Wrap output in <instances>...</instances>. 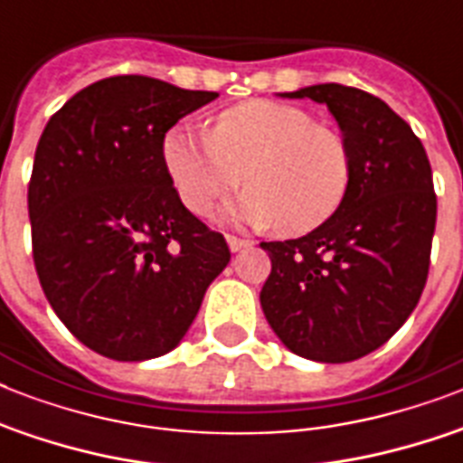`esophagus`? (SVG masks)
<instances>
[{"label": "esophagus", "instance_id": "obj_1", "mask_svg": "<svg viewBox=\"0 0 463 463\" xmlns=\"http://www.w3.org/2000/svg\"><path fill=\"white\" fill-rule=\"evenodd\" d=\"M228 247H231V252H240V250L252 247V242L245 238H238V235H228Z\"/></svg>", "mask_w": 463, "mask_h": 463}]
</instances>
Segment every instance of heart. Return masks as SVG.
<instances>
[{"label": "heart", "mask_w": 463, "mask_h": 463, "mask_svg": "<svg viewBox=\"0 0 463 463\" xmlns=\"http://www.w3.org/2000/svg\"><path fill=\"white\" fill-rule=\"evenodd\" d=\"M163 165L184 209L209 216L218 202L250 187L232 218L252 228L281 225L288 235L322 228L353 187V151L338 129L305 108L245 100L213 119L209 134L175 127Z\"/></svg>", "instance_id": "b5f03b06"}]
</instances>
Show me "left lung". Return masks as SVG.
I'll return each instance as SVG.
<instances>
[{
  "instance_id": "obj_1",
  "label": "left lung",
  "mask_w": 463,
  "mask_h": 463,
  "mask_svg": "<svg viewBox=\"0 0 463 463\" xmlns=\"http://www.w3.org/2000/svg\"><path fill=\"white\" fill-rule=\"evenodd\" d=\"M286 96L329 108L353 151V187L322 228L261 242L271 260L261 309L293 353L348 363L387 344L420 300L438 218L430 160L373 93L319 83Z\"/></svg>"
}]
</instances>
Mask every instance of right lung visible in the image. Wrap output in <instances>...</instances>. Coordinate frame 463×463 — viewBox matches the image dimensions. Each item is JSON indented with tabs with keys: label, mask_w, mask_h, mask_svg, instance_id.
I'll use <instances>...</instances> for the list:
<instances>
[{
	"label": "right lung",
	"mask_w": 463,
	"mask_h": 463,
	"mask_svg": "<svg viewBox=\"0 0 463 463\" xmlns=\"http://www.w3.org/2000/svg\"><path fill=\"white\" fill-rule=\"evenodd\" d=\"M216 98L110 76L69 98L40 137L28 182L35 271L54 315L105 358L173 351L231 261L163 165L167 129Z\"/></svg>",
	"instance_id": "right-lung-1"
}]
</instances>
